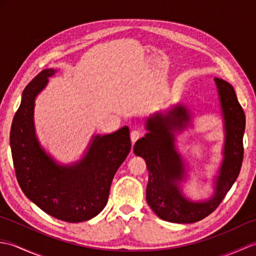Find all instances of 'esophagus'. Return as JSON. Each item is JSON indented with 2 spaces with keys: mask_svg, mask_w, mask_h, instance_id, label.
<instances>
[{
  "mask_svg": "<svg viewBox=\"0 0 256 256\" xmlns=\"http://www.w3.org/2000/svg\"><path fill=\"white\" fill-rule=\"evenodd\" d=\"M143 135V133H142V131H140V130H133V131L131 132V140H132V143H134V142H136V140L142 136Z\"/></svg>",
  "mask_w": 256,
  "mask_h": 256,
  "instance_id": "esophagus-1",
  "label": "esophagus"
}]
</instances>
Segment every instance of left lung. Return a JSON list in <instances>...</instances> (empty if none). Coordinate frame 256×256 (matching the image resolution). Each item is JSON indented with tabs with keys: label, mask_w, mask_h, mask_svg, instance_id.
Listing matches in <instances>:
<instances>
[{
	"label": "left lung",
	"mask_w": 256,
	"mask_h": 256,
	"mask_svg": "<svg viewBox=\"0 0 256 256\" xmlns=\"http://www.w3.org/2000/svg\"><path fill=\"white\" fill-rule=\"evenodd\" d=\"M214 82L224 120L226 140L214 194L209 200L190 201L179 188L186 170L182 156L176 150L174 132H182L187 128L190 113L186 106L178 104L166 114L152 116L145 124L148 133L134 145L135 155L143 157L148 170L146 200L157 216L165 221L194 224L202 220L218 208L240 174L246 114L233 86L220 78H214Z\"/></svg>",
	"instance_id": "1"
}]
</instances>
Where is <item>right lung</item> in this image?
I'll list each match as a JSON object with an SVG mask.
<instances>
[{"label":"right lung","mask_w":256,"mask_h":256,"mask_svg":"<svg viewBox=\"0 0 256 256\" xmlns=\"http://www.w3.org/2000/svg\"><path fill=\"white\" fill-rule=\"evenodd\" d=\"M56 72L45 69L26 86L16 111L10 143L16 178L23 192L46 214L66 222H82L104 208L118 167L131 150L128 126L96 135L82 160L59 165L40 148L34 128L35 98Z\"/></svg>","instance_id":"obj_1"}]
</instances>
